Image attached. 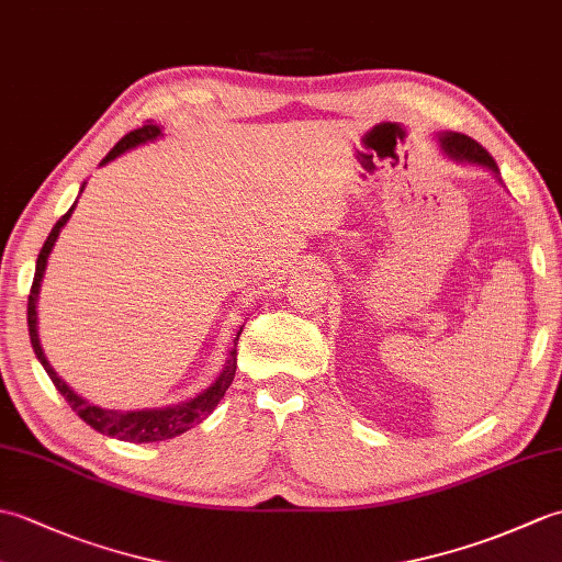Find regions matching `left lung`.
<instances>
[{"label":"left lung","instance_id":"left-lung-1","mask_svg":"<svg viewBox=\"0 0 562 562\" xmlns=\"http://www.w3.org/2000/svg\"><path fill=\"white\" fill-rule=\"evenodd\" d=\"M441 147H445L447 154H451L453 159H465V161H475L481 166H487V169L497 173V164L495 159L487 154V149L483 145H479V142L471 139L469 135H461V133H445L439 137Z\"/></svg>","mask_w":562,"mask_h":562}]
</instances>
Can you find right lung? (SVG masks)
<instances>
[{"label": "right lung", "mask_w": 562, "mask_h": 562, "mask_svg": "<svg viewBox=\"0 0 562 562\" xmlns=\"http://www.w3.org/2000/svg\"><path fill=\"white\" fill-rule=\"evenodd\" d=\"M159 135H161V127L154 125V123H147V125L133 130V133H127L109 154H105V159L101 161V166L113 161L115 157H121L123 151L142 145V142L157 139ZM71 210H75V205H71L69 212H65L63 217L57 220V224L53 226V232L47 234V238H45V244H43L41 254H38V260H35V278H33L31 296H29V336H31L33 352L41 360V364L45 367L47 376L53 379L55 389L63 393L65 401L69 403V408L75 411L83 423L97 429V432L109 435V437H117V439H125V441H139V445H142V441H164V439H171L176 435H183L186 429H190L193 425L205 420V417L214 408H217V403L222 401L226 389L232 386L234 374H236V340H238V336H241L244 326H241V330L236 333L234 348L229 352V360H226V367H224V372L220 374V379L214 381V384L205 393H200V396L193 398V401L181 403V405H173V408H164V411L117 413V411H103V408H99V405H91V403L83 401L81 396H77V393L71 391L65 384V381L57 376V372L50 367V362L45 360L43 348H41V340H38V324H35V296H38V290H41V280H43V272H45V266H47V256H50V250H53V246L57 241V234L65 226V222L69 220Z\"/></svg>", "instance_id": "add662e5"}]
</instances>
